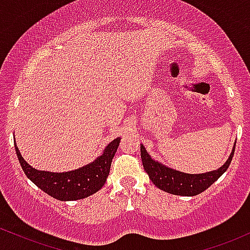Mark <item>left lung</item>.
I'll return each instance as SVG.
<instances>
[{"instance_id": "left-lung-1", "label": "left lung", "mask_w": 250, "mask_h": 250, "mask_svg": "<svg viewBox=\"0 0 250 250\" xmlns=\"http://www.w3.org/2000/svg\"><path fill=\"white\" fill-rule=\"evenodd\" d=\"M235 146L232 148L228 161L218 170L210 172L200 173V175H190L181 171H176L170 167H164L161 163L153 161L145 150L144 145H140V155L144 170L146 171L148 177L157 188L172 195L179 196H196L203 192L217 181L223 175L224 171L230 165L232 156H234Z\"/></svg>"}]
</instances>
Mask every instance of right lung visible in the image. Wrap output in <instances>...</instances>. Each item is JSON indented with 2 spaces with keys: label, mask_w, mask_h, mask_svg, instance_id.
<instances>
[{
  "label": "right lung",
  "mask_w": 250,
  "mask_h": 250,
  "mask_svg": "<svg viewBox=\"0 0 250 250\" xmlns=\"http://www.w3.org/2000/svg\"><path fill=\"white\" fill-rule=\"evenodd\" d=\"M119 142L120 138L111 142L103 155L91 164L62 173L36 170L24 161L16 145L15 150L24 173L36 187L59 201H75L88 197L102 189L110 173L112 159Z\"/></svg>",
  "instance_id": "1"
}]
</instances>
